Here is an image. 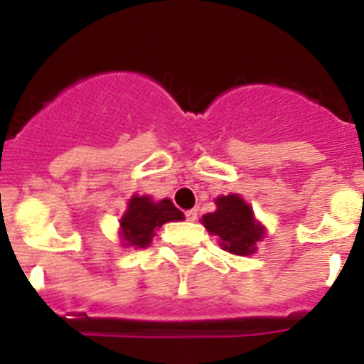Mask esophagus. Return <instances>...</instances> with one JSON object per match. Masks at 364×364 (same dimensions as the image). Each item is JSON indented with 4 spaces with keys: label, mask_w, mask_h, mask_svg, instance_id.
I'll use <instances>...</instances> for the list:
<instances>
[{
    "label": "esophagus",
    "mask_w": 364,
    "mask_h": 364,
    "mask_svg": "<svg viewBox=\"0 0 364 364\" xmlns=\"http://www.w3.org/2000/svg\"><path fill=\"white\" fill-rule=\"evenodd\" d=\"M186 218H188L189 222H195L198 218V210H189L186 211Z\"/></svg>",
    "instance_id": "1"
}]
</instances>
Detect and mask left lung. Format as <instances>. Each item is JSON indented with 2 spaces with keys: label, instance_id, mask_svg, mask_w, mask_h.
<instances>
[{
  "label": "left lung",
  "instance_id": "8db88e82",
  "mask_svg": "<svg viewBox=\"0 0 364 364\" xmlns=\"http://www.w3.org/2000/svg\"><path fill=\"white\" fill-rule=\"evenodd\" d=\"M217 211L202 217V224L211 235H217L222 250L235 255H252L257 242L264 239V226L255 220L253 210L239 195L218 197Z\"/></svg>",
  "mask_w": 364,
  "mask_h": 364
}]
</instances>
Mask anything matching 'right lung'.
Masks as SVG:
<instances>
[{
    "instance_id": "add662e5",
    "label": "right lung",
    "mask_w": 364,
    "mask_h": 364,
    "mask_svg": "<svg viewBox=\"0 0 364 364\" xmlns=\"http://www.w3.org/2000/svg\"><path fill=\"white\" fill-rule=\"evenodd\" d=\"M184 220V213L173 205L169 198L154 202L144 195H134L127 204L124 217L120 218V235L124 246L147 247L156 235V230L166 222Z\"/></svg>"
}]
</instances>
